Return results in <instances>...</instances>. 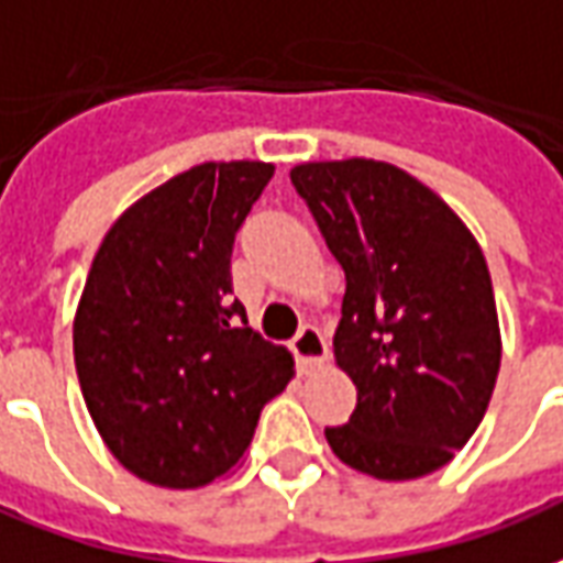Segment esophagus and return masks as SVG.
Here are the masks:
<instances>
[{"label": "esophagus", "instance_id": "esophagus-1", "mask_svg": "<svg viewBox=\"0 0 563 563\" xmlns=\"http://www.w3.org/2000/svg\"><path fill=\"white\" fill-rule=\"evenodd\" d=\"M292 353L298 365H301V372H308V368H313V365L325 360L329 344H325V338H322L317 325H301L298 335L292 338Z\"/></svg>", "mask_w": 563, "mask_h": 563}]
</instances>
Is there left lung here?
I'll list each match as a JSON object with an SVG mask.
<instances>
[{"instance_id":"1","label":"left lung","mask_w":563,"mask_h":563,"mask_svg":"<svg viewBox=\"0 0 563 563\" xmlns=\"http://www.w3.org/2000/svg\"><path fill=\"white\" fill-rule=\"evenodd\" d=\"M289 179L347 280L332 344L356 408L325 439L384 482L435 473L478 430L500 372L482 246L435 191L384 161H313Z\"/></svg>"}]
</instances>
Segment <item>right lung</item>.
<instances>
[{
    "instance_id": "1",
    "label": "right lung",
    "mask_w": 563,
    "mask_h": 563,
    "mask_svg": "<svg viewBox=\"0 0 563 563\" xmlns=\"http://www.w3.org/2000/svg\"><path fill=\"white\" fill-rule=\"evenodd\" d=\"M274 164H198L133 203L93 255L73 325L81 396L115 460L161 487L238 466L292 353L246 325L231 250Z\"/></svg>"
}]
</instances>
